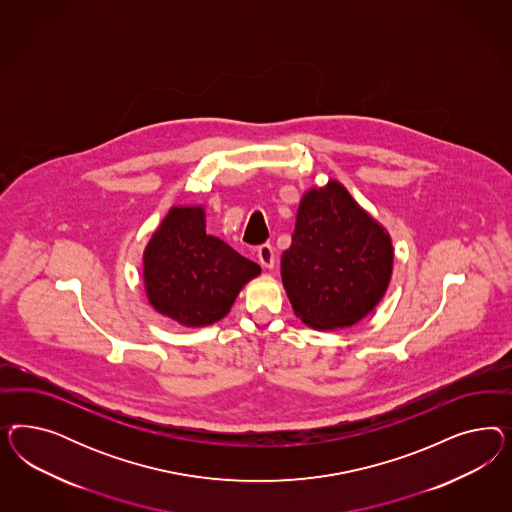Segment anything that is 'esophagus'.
Wrapping results in <instances>:
<instances>
[{"label":"esophagus","mask_w":512,"mask_h":512,"mask_svg":"<svg viewBox=\"0 0 512 512\" xmlns=\"http://www.w3.org/2000/svg\"><path fill=\"white\" fill-rule=\"evenodd\" d=\"M257 259L264 268H274L276 264V251L270 246V244H263L257 248Z\"/></svg>","instance_id":"34e87169"}]
</instances>
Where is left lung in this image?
I'll list each match as a JSON object with an SVG mask.
<instances>
[{
    "instance_id": "8db88e82",
    "label": "left lung",
    "mask_w": 512,
    "mask_h": 512,
    "mask_svg": "<svg viewBox=\"0 0 512 512\" xmlns=\"http://www.w3.org/2000/svg\"><path fill=\"white\" fill-rule=\"evenodd\" d=\"M394 249L387 231L336 180L298 206L281 279L296 317L319 330L353 326L387 293Z\"/></svg>"
}]
</instances>
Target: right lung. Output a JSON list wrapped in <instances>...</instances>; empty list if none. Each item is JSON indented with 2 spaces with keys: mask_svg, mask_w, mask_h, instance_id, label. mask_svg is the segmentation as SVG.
I'll list each match as a JSON object with an SVG mask.
<instances>
[{
  "mask_svg": "<svg viewBox=\"0 0 512 512\" xmlns=\"http://www.w3.org/2000/svg\"><path fill=\"white\" fill-rule=\"evenodd\" d=\"M202 206H172L144 249V289L155 311L184 326L223 319L261 266L206 234Z\"/></svg>",
  "mask_w": 512,
  "mask_h": 512,
  "instance_id": "1",
  "label": "right lung"
}]
</instances>
